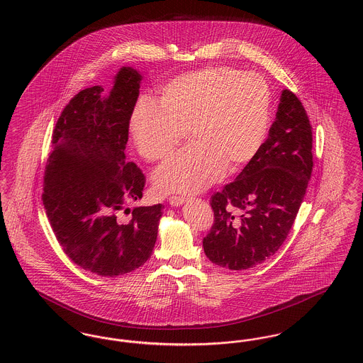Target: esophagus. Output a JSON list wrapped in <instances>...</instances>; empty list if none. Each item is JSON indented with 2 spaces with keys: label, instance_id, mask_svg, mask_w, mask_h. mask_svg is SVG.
Listing matches in <instances>:
<instances>
[{
  "label": "esophagus",
  "instance_id": "esophagus-1",
  "mask_svg": "<svg viewBox=\"0 0 363 363\" xmlns=\"http://www.w3.org/2000/svg\"><path fill=\"white\" fill-rule=\"evenodd\" d=\"M188 199L185 196H172L169 197V203L173 206V207H178V206H182Z\"/></svg>",
  "mask_w": 363,
  "mask_h": 363
}]
</instances>
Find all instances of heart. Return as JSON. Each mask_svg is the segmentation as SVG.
I'll use <instances>...</instances> for the list:
<instances>
[{"instance_id":"1","label":"heart","mask_w":363,"mask_h":363,"mask_svg":"<svg viewBox=\"0 0 363 363\" xmlns=\"http://www.w3.org/2000/svg\"><path fill=\"white\" fill-rule=\"evenodd\" d=\"M272 92L257 73L209 67L178 76L159 92V104L141 96L132 107L129 132L148 162L172 155L188 128L194 141L154 174L162 193H193L240 172L268 136Z\"/></svg>"}]
</instances>
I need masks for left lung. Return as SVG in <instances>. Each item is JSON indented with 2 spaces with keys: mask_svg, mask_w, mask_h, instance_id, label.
Listing matches in <instances>:
<instances>
[{
  "mask_svg": "<svg viewBox=\"0 0 363 363\" xmlns=\"http://www.w3.org/2000/svg\"><path fill=\"white\" fill-rule=\"evenodd\" d=\"M313 135L298 96L284 89L277 120L256 157L235 181L211 196L213 225L203 240L206 256L243 271L272 257L286 241L313 172Z\"/></svg>",
  "mask_w": 363,
  "mask_h": 363,
  "instance_id": "left-lung-1",
  "label": "left lung"
}]
</instances>
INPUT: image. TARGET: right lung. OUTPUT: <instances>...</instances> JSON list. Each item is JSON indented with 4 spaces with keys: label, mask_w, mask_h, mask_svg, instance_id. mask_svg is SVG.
<instances>
[{
    "label": "right lung",
    "mask_w": 363,
    "mask_h": 363,
    "mask_svg": "<svg viewBox=\"0 0 363 363\" xmlns=\"http://www.w3.org/2000/svg\"><path fill=\"white\" fill-rule=\"evenodd\" d=\"M140 80L122 68L108 96L99 86L76 94L55 123L45 167L42 200L57 241L74 264L101 277H120L150 259L163 213L156 204L135 208L129 222L118 216L145 185L141 169L125 160Z\"/></svg>",
    "instance_id": "1"
}]
</instances>
